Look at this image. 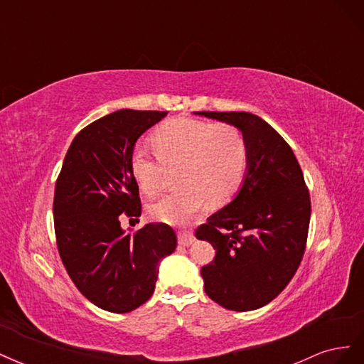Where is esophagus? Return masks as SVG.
Returning a JSON list of instances; mask_svg holds the SVG:
<instances>
[{
  "label": "esophagus",
  "mask_w": 364,
  "mask_h": 364,
  "mask_svg": "<svg viewBox=\"0 0 364 364\" xmlns=\"http://www.w3.org/2000/svg\"><path fill=\"white\" fill-rule=\"evenodd\" d=\"M178 241H179L181 246H190V245H193L194 241H196V237H194V234L191 232V230L182 229V230H179V232H178Z\"/></svg>",
  "instance_id": "34e87169"
}]
</instances>
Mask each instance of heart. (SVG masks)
Instances as JSON below:
<instances>
[{
  "instance_id": "obj_1",
  "label": "heart",
  "mask_w": 364,
  "mask_h": 364,
  "mask_svg": "<svg viewBox=\"0 0 364 364\" xmlns=\"http://www.w3.org/2000/svg\"><path fill=\"white\" fill-rule=\"evenodd\" d=\"M153 146H136L130 170L147 196L161 191L168 167L178 170L179 188L149 206L153 218L164 223H185L209 202L223 203L245 179L249 162L246 136L237 126L194 118H173L153 132Z\"/></svg>"
}]
</instances>
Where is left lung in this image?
Listing matches in <instances>:
<instances>
[{"mask_svg":"<svg viewBox=\"0 0 364 364\" xmlns=\"http://www.w3.org/2000/svg\"><path fill=\"white\" fill-rule=\"evenodd\" d=\"M237 126L249 147L247 173L235 199L208 217L196 238L215 249L202 267L205 291L226 310L250 311L273 301L302 261L311 200L291 147L249 112H197Z\"/></svg>","mask_w":364,"mask_h":364,"instance_id":"8db88e82","label":"left lung"}]
</instances>
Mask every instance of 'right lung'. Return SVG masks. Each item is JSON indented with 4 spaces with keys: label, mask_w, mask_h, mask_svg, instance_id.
Listing matches in <instances>:
<instances>
[{
    "label": "right lung",
    "mask_w": 364,
    "mask_h": 364,
    "mask_svg": "<svg viewBox=\"0 0 364 364\" xmlns=\"http://www.w3.org/2000/svg\"><path fill=\"white\" fill-rule=\"evenodd\" d=\"M167 114L121 109L95 119L75 135L58 176L53 214L60 259L79 291L106 311L123 314L146 304L159 261L178 243L165 223L127 234L119 223L121 215H141L132 150Z\"/></svg>",
    "instance_id": "add662e5"
}]
</instances>
